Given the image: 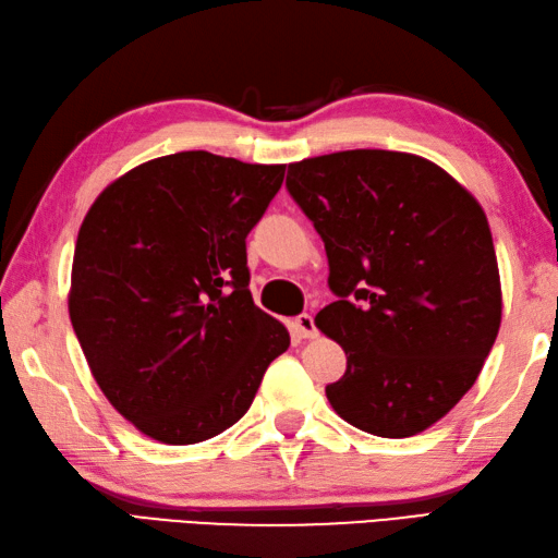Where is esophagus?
Masks as SVG:
<instances>
[{
  "mask_svg": "<svg viewBox=\"0 0 558 558\" xmlns=\"http://www.w3.org/2000/svg\"><path fill=\"white\" fill-rule=\"evenodd\" d=\"M291 328H293V335H296V338H315V335H318V328H315V320L311 318L308 313H301V315H296V318H293V323H291Z\"/></svg>",
  "mask_w": 558,
  "mask_h": 558,
  "instance_id": "esophagus-1",
  "label": "esophagus"
}]
</instances>
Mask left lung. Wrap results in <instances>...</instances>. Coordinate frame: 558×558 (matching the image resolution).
Here are the masks:
<instances>
[{
    "mask_svg": "<svg viewBox=\"0 0 558 558\" xmlns=\"http://www.w3.org/2000/svg\"><path fill=\"white\" fill-rule=\"evenodd\" d=\"M338 296L315 325L347 354L325 386L347 423L413 437L478 378L500 328V275L478 202L425 157L344 150L289 165Z\"/></svg>",
    "mask_w": 558,
    "mask_h": 558,
    "instance_id": "1",
    "label": "left lung"
}]
</instances>
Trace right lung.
I'll use <instances>...</instances> for the list:
<instances>
[{
    "label": "right lung",
    "instance_id": "obj_1",
    "mask_svg": "<svg viewBox=\"0 0 558 558\" xmlns=\"http://www.w3.org/2000/svg\"><path fill=\"white\" fill-rule=\"evenodd\" d=\"M283 170L165 155L111 182L82 220L72 328L109 403L157 442L235 425L289 350L287 328L252 301L245 247Z\"/></svg>",
    "mask_w": 558,
    "mask_h": 558
}]
</instances>
